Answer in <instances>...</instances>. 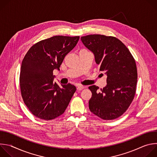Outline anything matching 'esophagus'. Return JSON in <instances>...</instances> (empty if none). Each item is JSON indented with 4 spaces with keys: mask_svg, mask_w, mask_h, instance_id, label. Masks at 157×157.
Masks as SVG:
<instances>
[{
    "mask_svg": "<svg viewBox=\"0 0 157 157\" xmlns=\"http://www.w3.org/2000/svg\"><path fill=\"white\" fill-rule=\"evenodd\" d=\"M84 88V87L83 86H82V85H78V86H77V90L78 91H81V90H82V89H83Z\"/></svg>",
    "mask_w": 157,
    "mask_h": 157,
    "instance_id": "1",
    "label": "esophagus"
}]
</instances>
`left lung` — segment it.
I'll return each instance as SVG.
<instances>
[{
	"label": "left lung",
	"instance_id": "1",
	"mask_svg": "<svg viewBox=\"0 0 157 157\" xmlns=\"http://www.w3.org/2000/svg\"><path fill=\"white\" fill-rule=\"evenodd\" d=\"M84 45L94 55L99 71L107 76V85L98 92L95 85L89 87L92 97L89 108L104 120H113L127 110L136 94L137 70L136 61L119 39L102 35L81 37Z\"/></svg>",
	"mask_w": 157,
	"mask_h": 157
}]
</instances>
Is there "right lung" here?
<instances>
[{"mask_svg": "<svg viewBox=\"0 0 157 157\" xmlns=\"http://www.w3.org/2000/svg\"><path fill=\"white\" fill-rule=\"evenodd\" d=\"M79 36H54L29 49L22 61L20 86L24 103L36 117L49 121L64 113L76 88L53 82L54 70L76 45Z\"/></svg>", "mask_w": 157, "mask_h": 157, "instance_id": "add662e5", "label": "right lung"}]
</instances>
